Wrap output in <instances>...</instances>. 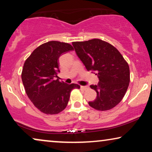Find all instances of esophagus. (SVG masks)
Here are the masks:
<instances>
[{"mask_svg": "<svg viewBox=\"0 0 152 152\" xmlns=\"http://www.w3.org/2000/svg\"><path fill=\"white\" fill-rule=\"evenodd\" d=\"M80 88H81V89H82V90L85 91V90H86L87 88H88V86H81Z\"/></svg>", "mask_w": 152, "mask_h": 152, "instance_id": "1", "label": "esophagus"}]
</instances>
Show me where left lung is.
Wrapping results in <instances>:
<instances>
[{
    "label": "left lung",
    "mask_w": 152,
    "mask_h": 152,
    "mask_svg": "<svg viewBox=\"0 0 152 152\" xmlns=\"http://www.w3.org/2000/svg\"><path fill=\"white\" fill-rule=\"evenodd\" d=\"M77 55L87 70H94L99 82L90 87L97 93L88 104L98 111H107L120 102L130 82L128 63L117 48L107 41L93 39L72 42Z\"/></svg>",
    "instance_id": "8db88e82"
}]
</instances>
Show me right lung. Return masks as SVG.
Wrapping results in <instances>:
<instances>
[{
    "mask_svg": "<svg viewBox=\"0 0 152 152\" xmlns=\"http://www.w3.org/2000/svg\"><path fill=\"white\" fill-rule=\"evenodd\" d=\"M73 50L69 43L51 41L37 47L25 61L21 79L29 99L39 111L48 115L65 109L70 93L80 88L78 84H68L59 80L58 59L63 53Z\"/></svg>",
    "mask_w": 152,
    "mask_h": 152,
    "instance_id": "right-lung-1",
    "label": "right lung"
}]
</instances>
